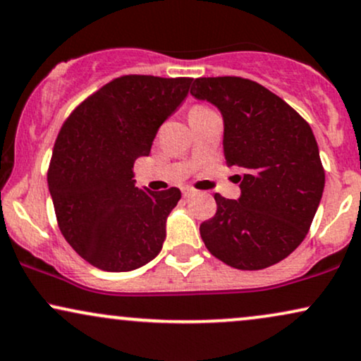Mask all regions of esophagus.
Returning a JSON list of instances; mask_svg holds the SVG:
<instances>
[{
  "label": "esophagus",
  "instance_id": "34e87169",
  "mask_svg": "<svg viewBox=\"0 0 361 361\" xmlns=\"http://www.w3.org/2000/svg\"><path fill=\"white\" fill-rule=\"evenodd\" d=\"M195 194H197V190L195 189H190V188L182 189V195H184V197H192V195H195Z\"/></svg>",
  "mask_w": 361,
  "mask_h": 361
}]
</instances>
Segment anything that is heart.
<instances>
[{
    "label": "heart",
    "instance_id": "heart-1",
    "mask_svg": "<svg viewBox=\"0 0 361 361\" xmlns=\"http://www.w3.org/2000/svg\"><path fill=\"white\" fill-rule=\"evenodd\" d=\"M207 110L211 109H207L206 105H194L192 109H190V112H207Z\"/></svg>",
    "mask_w": 361,
    "mask_h": 361
}]
</instances>
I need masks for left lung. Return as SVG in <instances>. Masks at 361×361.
I'll return each instance as SVG.
<instances>
[{
	"label": "left lung",
	"instance_id": "left-lung-1",
	"mask_svg": "<svg viewBox=\"0 0 361 361\" xmlns=\"http://www.w3.org/2000/svg\"><path fill=\"white\" fill-rule=\"evenodd\" d=\"M190 95L224 118V155L238 176V201L216 194L201 224L212 256L235 269H264L303 243L322 201L324 169L310 123L259 83L241 77L190 78Z\"/></svg>",
	"mask_w": 361,
	"mask_h": 361
}]
</instances>
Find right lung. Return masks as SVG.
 Returning a JSON list of instances; mask_svg holds the SVG:
<instances>
[{
  "label": "right lung",
  "mask_w": 361,
  "mask_h": 361,
  "mask_svg": "<svg viewBox=\"0 0 361 361\" xmlns=\"http://www.w3.org/2000/svg\"><path fill=\"white\" fill-rule=\"evenodd\" d=\"M189 87L185 77L123 75L83 100L58 133L48 169L58 228L95 268L132 271L162 249L180 190L139 189L133 162L150 154Z\"/></svg>",
  "instance_id": "add662e5"
}]
</instances>
